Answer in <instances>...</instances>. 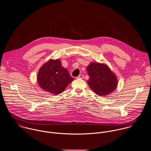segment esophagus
I'll return each instance as SVG.
<instances>
[{
	"label": "esophagus",
	"instance_id": "34e87169",
	"mask_svg": "<svg viewBox=\"0 0 151 151\" xmlns=\"http://www.w3.org/2000/svg\"><path fill=\"white\" fill-rule=\"evenodd\" d=\"M83 75H79L78 76L76 77L77 79H83Z\"/></svg>",
	"mask_w": 151,
	"mask_h": 151
}]
</instances>
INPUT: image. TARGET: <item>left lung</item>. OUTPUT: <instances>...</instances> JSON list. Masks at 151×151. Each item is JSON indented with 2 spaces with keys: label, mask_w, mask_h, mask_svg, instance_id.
Listing matches in <instances>:
<instances>
[{
  "label": "left lung",
  "mask_w": 151,
  "mask_h": 151,
  "mask_svg": "<svg viewBox=\"0 0 151 151\" xmlns=\"http://www.w3.org/2000/svg\"><path fill=\"white\" fill-rule=\"evenodd\" d=\"M89 79L88 83L95 93L105 96L113 92L116 88V76L105 64L91 63L86 68Z\"/></svg>",
  "instance_id": "8db88e82"
}]
</instances>
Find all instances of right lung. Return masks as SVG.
I'll return each instance as SVG.
<instances>
[{
  "instance_id": "1",
  "label": "right lung",
  "mask_w": 151,
  "mask_h": 151,
  "mask_svg": "<svg viewBox=\"0 0 151 151\" xmlns=\"http://www.w3.org/2000/svg\"><path fill=\"white\" fill-rule=\"evenodd\" d=\"M73 80L59 59L49 60L41 67L37 74V82L40 88L55 95L63 91Z\"/></svg>"
}]
</instances>
